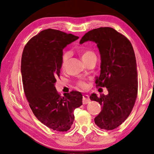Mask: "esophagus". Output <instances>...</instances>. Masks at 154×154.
Listing matches in <instances>:
<instances>
[{
    "label": "esophagus",
    "mask_w": 154,
    "mask_h": 154,
    "mask_svg": "<svg viewBox=\"0 0 154 154\" xmlns=\"http://www.w3.org/2000/svg\"><path fill=\"white\" fill-rule=\"evenodd\" d=\"M91 101L89 99V96L87 95V94H85V95L83 96V104H86L87 103H89Z\"/></svg>",
    "instance_id": "obj_1"
}]
</instances>
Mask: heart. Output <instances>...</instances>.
<instances>
[{"instance_id": "1", "label": "heart", "mask_w": 154, "mask_h": 154, "mask_svg": "<svg viewBox=\"0 0 154 154\" xmlns=\"http://www.w3.org/2000/svg\"><path fill=\"white\" fill-rule=\"evenodd\" d=\"M81 58H82V60L85 62L87 61L89 59L92 57H96L95 54H94V52L93 51H91L90 50H87V49H84V50H81ZM71 55L70 51H65L64 53L62 55V57H61V67L64 68L65 66V65L67 63V61L68 60V59L69 58ZM77 86L79 87L82 89H85L87 87V84L83 82V81H80L77 83Z\"/></svg>"}]
</instances>
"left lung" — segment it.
Here are the masks:
<instances>
[{"label": "left lung", "mask_w": 154, "mask_h": 154, "mask_svg": "<svg viewBox=\"0 0 154 154\" xmlns=\"http://www.w3.org/2000/svg\"><path fill=\"white\" fill-rule=\"evenodd\" d=\"M95 42L100 54V74L96 77L97 87H106L109 94L91 100L99 102L102 110L94 118L101 129L112 130L129 116L138 94V73L134 49L128 39L114 29L100 27L88 32L80 40Z\"/></svg>", "instance_id": "obj_1"}]
</instances>
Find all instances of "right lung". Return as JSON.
Listing matches in <instances>:
<instances>
[{
	"label": "right lung",
	"instance_id": "right-lung-1",
	"mask_svg": "<svg viewBox=\"0 0 154 154\" xmlns=\"http://www.w3.org/2000/svg\"><path fill=\"white\" fill-rule=\"evenodd\" d=\"M79 38L54 29H46L25 45L21 60L24 91L35 117L50 128L66 132L74 120V110L82 105L83 96L71 91L60 96L55 89L60 77L63 50Z\"/></svg>",
	"mask_w": 154,
	"mask_h": 154
}]
</instances>
